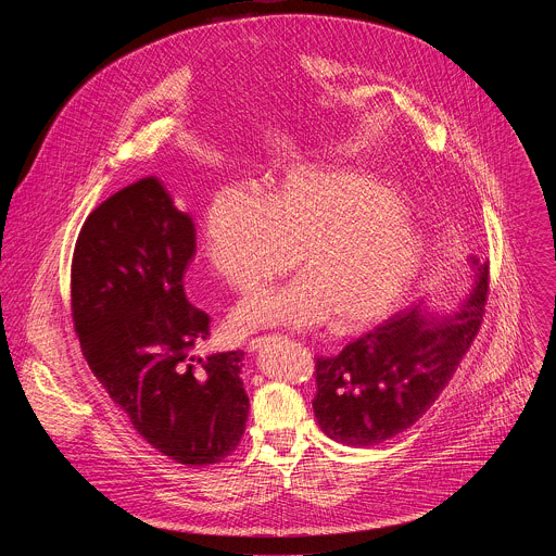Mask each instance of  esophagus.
<instances>
[{
    "label": "esophagus",
    "instance_id": "1",
    "mask_svg": "<svg viewBox=\"0 0 556 556\" xmlns=\"http://www.w3.org/2000/svg\"><path fill=\"white\" fill-rule=\"evenodd\" d=\"M268 339H270V337H257V339H251V341H249V345H247V350H249V352H257V350H260Z\"/></svg>",
    "mask_w": 556,
    "mask_h": 556
}]
</instances>
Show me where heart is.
I'll return each mask as SVG.
<instances>
[{
  "mask_svg": "<svg viewBox=\"0 0 556 556\" xmlns=\"http://www.w3.org/2000/svg\"><path fill=\"white\" fill-rule=\"evenodd\" d=\"M301 277L266 288L230 312V330L365 328L409 290L425 257L401 198L358 172L294 169L266 193L224 187L202 217V253L232 290L251 292L288 266Z\"/></svg>",
  "mask_w": 556,
  "mask_h": 556,
  "instance_id": "heart-1",
  "label": "heart"
}]
</instances>
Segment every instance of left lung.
Returning <instances> with one entry per match:
<instances>
[{
	"instance_id": "left-lung-1",
	"label": "left lung",
	"mask_w": 556,
	"mask_h": 556,
	"mask_svg": "<svg viewBox=\"0 0 556 556\" xmlns=\"http://www.w3.org/2000/svg\"><path fill=\"white\" fill-rule=\"evenodd\" d=\"M472 283L455 309L409 312L345 345L334 358H316L312 409L321 431L348 446H371L407 431L435 403L482 326L489 262L470 257Z\"/></svg>"
}]
</instances>
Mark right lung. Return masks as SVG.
I'll return each mask as SVG.
<instances>
[{"label":"right lung","mask_w":556,"mask_h":556,"mask_svg":"<svg viewBox=\"0 0 556 556\" xmlns=\"http://www.w3.org/2000/svg\"><path fill=\"white\" fill-rule=\"evenodd\" d=\"M193 255V217L161 180L121 189L78 232L72 319L90 369L134 429L178 464L208 466L240 444L251 405L242 350L191 354L211 324L185 294Z\"/></svg>","instance_id":"obj_1"}]
</instances>
